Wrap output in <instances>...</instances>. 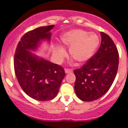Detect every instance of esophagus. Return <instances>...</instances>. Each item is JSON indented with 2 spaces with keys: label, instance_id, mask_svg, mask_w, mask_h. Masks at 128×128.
<instances>
[{
  "label": "esophagus",
  "instance_id": "obj_1",
  "mask_svg": "<svg viewBox=\"0 0 128 128\" xmlns=\"http://www.w3.org/2000/svg\"><path fill=\"white\" fill-rule=\"evenodd\" d=\"M65 73H66V74H68V73H71V72H72V69H68V68H65Z\"/></svg>",
  "mask_w": 128,
  "mask_h": 128
}]
</instances>
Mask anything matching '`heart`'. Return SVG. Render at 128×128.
Here are the masks:
<instances>
[{
    "instance_id": "b5f03b06",
    "label": "heart",
    "mask_w": 128,
    "mask_h": 128,
    "mask_svg": "<svg viewBox=\"0 0 128 128\" xmlns=\"http://www.w3.org/2000/svg\"><path fill=\"white\" fill-rule=\"evenodd\" d=\"M62 42L66 47L69 48L70 56L79 63H84L88 61L99 43V37L94 33H88L81 29H72L63 34ZM54 56L61 62L66 56V52L63 47L56 46L54 48Z\"/></svg>"
}]
</instances>
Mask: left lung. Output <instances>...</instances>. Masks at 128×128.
I'll return each instance as SVG.
<instances>
[{
	"mask_svg": "<svg viewBox=\"0 0 128 128\" xmlns=\"http://www.w3.org/2000/svg\"><path fill=\"white\" fill-rule=\"evenodd\" d=\"M99 50L80 68L74 70V90L79 99L92 101L108 91L117 75L118 52L112 38L100 32Z\"/></svg>",
	"mask_w": 128,
	"mask_h": 128,
	"instance_id": "1",
	"label": "left lung"
}]
</instances>
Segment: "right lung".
Instances as JSON below:
<instances>
[{
	"label": "right lung",
	"instance_id": "1",
	"mask_svg": "<svg viewBox=\"0 0 128 128\" xmlns=\"http://www.w3.org/2000/svg\"><path fill=\"white\" fill-rule=\"evenodd\" d=\"M54 25L40 27L26 32L16 48L14 68L19 84L26 94L37 100L54 99L65 76L63 68L35 55L44 40L50 41Z\"/></svg>",
	"mask_w": 128,
	"mask_h": 128
}]
</instances>
